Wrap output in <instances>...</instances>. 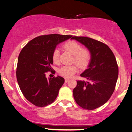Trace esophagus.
<instances>
[{
  "label": "esophagus",
  "mask_w": 132,
  "mask_h": 132,
  "mask_svg": "<svg viewBox=\"0 0 132 132\" xmlns=\"http://www.w3.org/2000/svg\"><path fill=\"white\" fill-rule=\"evenodd\" d=\"M70 79H67V78H65V82H67L68 81H69Z\"/></svg>",
  "instance_id": "1"
}]
</instances>
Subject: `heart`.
Returning <instances> with one entry per match:
<instances>
[{
    "label": "heart",
    "instance_id": "b5f03b06",
    "mask_svg": "<svg viewBox=\"0 0 132 132\" xmlns=\"http://www.w3.org/2000/svg\"><path fill=\"white\" fill-rule=\"evenodd\" d=\"M63 48L73 55V62H75L80 68L84 69L89 65L91 58L90 52L88 49L83 48L82 45L75 41H69L63 45ZM60 51L56 48L52 53V59L54 63L59 62ZM76 65H64L60 68L59 73L66 78H71L78 71Z\"/></svg>",
    "mask_w": 132,
    "mask_h": 132
}]
</instances>
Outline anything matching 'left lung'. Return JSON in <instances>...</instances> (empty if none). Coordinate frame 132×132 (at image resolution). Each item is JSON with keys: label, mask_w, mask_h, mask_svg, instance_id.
<instances>
[{"label": "left lung", "mask_w": 132, "mask_h": 132, "mask_svg": "<svg viewBox=\"0 0 132 132\" xmlns=\"http://www.w3.org/2000/svg\"><path fill=\"white\" fill-rule=\"evenodd\" d=\"M88 48L91 59L88 69L81 74L88 81H77L73 90L76 103L85 110L98 108L110 99L118 78V65L114 55L108 45L85 37H73Z\"/></svg>", "instance_id": "obj_1"}]
</instances>
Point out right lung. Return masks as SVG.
I'll return each instance as SVG.
<instances>
[{"label":"right lung","instance_id":"right-lung-1","mask_svg":"<svg viewBox=\"0 0 132 132\" xmlns=\"http://www.w3.org/2000/svg\"><path fill=\"white\" fill-rule=\"evenodd\" d=\"M72 35L50 34L35 37L27 43L19 53L16 78L19 88L29 102L38 107L50 105L56 100L64 79L57 76L46 77L53 73L52 53L57 45Z\"/></svg>","mask_w":132,"mask_h":132}]
</instances>
